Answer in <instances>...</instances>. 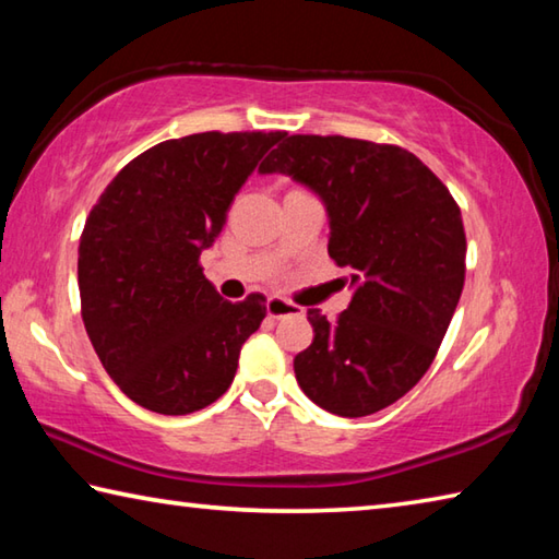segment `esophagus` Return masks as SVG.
I'll return each mask as SVG.
<instances>
[{"label": "esophagus", "mask_w": 559, "mask_h": 559, "mask_svg": "<svg viewBox=\"0 0 559 559\" xmlns=\"http://www.w3.org/2000/svg\"><path fill=\"white\" fill-rule=\"evenodd\" d=\"M266 313H269L271 318H288V316H298L300 308L293 306L290 300H283V298L273 296V298L266 300Z\"/></svg>", "instance_id": "obj_1"}]
</instances>
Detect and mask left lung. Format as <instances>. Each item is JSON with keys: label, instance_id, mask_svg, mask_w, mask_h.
I'll return each instance as SVG.
<instances>
[{"label": "left lung", "instance_id": "8db88e82", "mask_svg": "<svg viewBox=\"0 0 559 559\" xmlns=\"http://www.w3.org/2000/svg\"><path fill=\"white\" fill-rule=\"evenodd\" d=\"M261 175H288L325 204L328 253L349 269L347 310L310 308L313 343L293 359L300 390L337 416L394 404L437 357L466 276L461 210L419 157L343 135H290Z\"/></svg>", "mask_w": 559, "mask_h": 559}]
</instances>
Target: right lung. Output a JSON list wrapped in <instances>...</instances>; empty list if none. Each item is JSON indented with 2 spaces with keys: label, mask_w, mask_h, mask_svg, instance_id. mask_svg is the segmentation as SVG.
I'll list each match as a JSON object with an SVG mask.
<instances>
[{
  "label": "right lung",
  "mask_w": 559,
  "mask_h": 559,
  "mask_svg": "<svg viewBox=\"0 0 559 559\" xmlns=\"http://www.w3.org/2000/svg\"><path fill=\"white\" fill-rule=\"evenodd\" d=\"M286 132H197L165 140L120 169L79 243L81 316L122 394L179 416L219 400L266 298L224 300L200 257L261 157Z\"/></svg>",
  "instance_id": "add662e5"
}]
</instances>
